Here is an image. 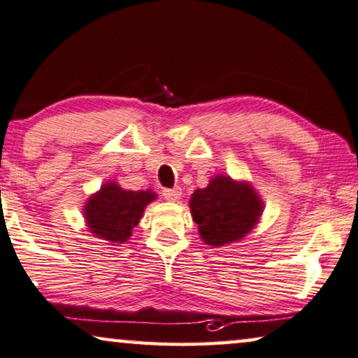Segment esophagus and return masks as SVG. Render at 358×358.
Listing matches in <instances>:
<instances>
[{
    "label": "esophagus",
    "mask_w": 358,
    "mask_h": 358,
    "mask_svg": "<svg viewBox=\"0 0 358 358\" xmlns=\"http://www.w3.org/2000/svg\"><path fill=\"white\" fill-rule=\"evenodd\" d=\"M162 196L165 197L167 201H178L180 196H181V189L180 188H165L162 189Z\"/></svg>",
    "instance_id": "1"
}]
</instances>
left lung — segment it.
Returning <instances> with one entry per match:
<instances>
[{"mask_svg": "<svg viewBox=\"0 0 358 358\" xmlns=\"http://www.w3.org/2000/svg\"><path fill=\"white\" fill-rule=\"evenodd\" d=\"M189 207L202 241L213 248L246 236L264 209L249 185L222 175L213 178L207 188L196 189Z\"/></svg>", "mask_w": 358, "mask_h": 358, "instance_id": "8db88e82", "label": "left lung"}]
</instances>
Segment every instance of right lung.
<instances>
[{"instance_id":"add662e5","label":"right lung","mask_w":358,"mask_h":358,"mask_svg":"<svg viewBox=\"0 0 358 358\" xmlns=\"http://www.w3.org/2000/svg\"><path fill=\"white\" fill-rule=\"evenodd\" d=\"M156 199L152 191H127L117 183H106L85 207V218L94 236L110 243H124L131 236L143 210Z\"/></svg>"}]
</instances>
